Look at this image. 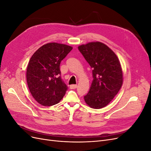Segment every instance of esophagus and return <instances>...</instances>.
Wrapping results in <instances>:
<instances>
[{
	"label": "esophagus",
	"instance_id": "esophagus-1",
	"mask_svg": "<svg viewBox=\"0 0 151 151\" xmlns=\"http://www.w3.org/2000/svg\"><path fill=\"white\" fill-rule=\"evenodd\" d=\"M77 87V84H72V85H70V88L71 89H76Z\"/></svg>",
	"mask_w": 151,
	"mask_h": 151
}]
</instances>
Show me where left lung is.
Instances as JSON below:
<instances>
[{
    "instance_id": "1",
    "label": "left lung",
    "mask_w": 151,
    "mask_h": 151,
    "mask_svg": "<svg viewBox=\"0 0 151 151\" xmlns=\"http://www.w3.org/2000/svg\"><path fill=\"white\" fill-rule=\"evenodd\" d=\"M78 49L93 68V80L84 101L91 108H102L111 101L122 86L120 62L116 54L101 42L82 45Z\"/></svg>"
}]
</instances>
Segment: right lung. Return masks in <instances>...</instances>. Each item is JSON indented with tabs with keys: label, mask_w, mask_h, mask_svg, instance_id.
<instances>
[{
	"label": "right lung",
	"mask_w": 151,
	"mask_h": 151,
	"mask_svg": "<svg viewBox=\"0 0 151 151\" xmlns=\"http://www.w3.org/2000/svg\"><path fill=\"white\" fill-rule=\"evenodd\" d=\"M72 49L67 45L49 43L38 48L31 57L26 80L31 95L39 104L53 106L64 96L68 88L60 77V64Z\"/></svg>",
	"instance_id": "add662e5"
}]
</instances>
